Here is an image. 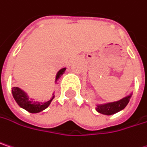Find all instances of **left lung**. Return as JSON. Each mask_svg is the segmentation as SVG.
Instances as JSON below:
<instances>
[{"label":"left lung","instance_id":"left-lung-1","mask_svg":"<svg viewBox=\"0 0 147 147\" xmlns=\"http://www.w3.org/2000/svg\"><path fill=\"white\" fill-rule=\"evenodd\" d=\"M129 98H130V96H127L125 98H122L121 100L117 101V102L98 105L97 108V111L106 115L114 114V113H118L119 111L124 109L126 107V105L129 101Z\"/></svg>","mask_w":147,"mask_h":147}]
</instances>
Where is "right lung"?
Listing matches in <instances>:
<instances>
[{
	"label": "right lung",
	"mask_w": 147,
	"mask_h": 147,
	"mask_svg": "<svg viewBox=\"0 0 147 147\" xmlns=\"http://www.w3.org/2000/svg\"><path fill=\"white\" fill-rule=\"evenodd\" d=\"M65 71V68H63L61 69L60 71H58L57 76H56V82L60 78V76L64 74ZM11 92H12V95H13V98L14 99L16 100V102H18V104L22 107V109H26L27 111L30 112V113H38L40 111H43L44 109H45L50 104L52 99H50L48 102H33V101H30L28 99L27 94L22 91L20 88L17 87H14L11 88Z\"/></svg>",
	"instance_id": "add662e5"
}]
</instances>
